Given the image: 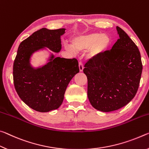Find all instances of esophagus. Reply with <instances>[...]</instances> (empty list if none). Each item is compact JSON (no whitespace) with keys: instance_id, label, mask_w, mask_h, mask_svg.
Wrapping results in <instances>:
<instances>
[{"instance_id":"obj_1","label":"esophagus","mask_w":149,"mask_h":149,"mask_svg":"<svg viewBox=\"0 0 149 149\" xmlns=\"http://www.w3.org/2000/svg\"><path fill=\"white\" fill-rule=\"evenodd\" d=\"M79 70L80 72H82L83 71V69H84V65L82 64V62H80L79 64Z\"/></svg>"}]
</instances>
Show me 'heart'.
<instances>
[{
  "mask_svg": "<svg viewBox=\"0 0 149 149\" xmlns=\"http://www.w3.org/2000/svg\"><path fill=\"white\" fill-rule=\"evenodd\" d=\"M72 46L65 43V49L71 53L85 52L87 57L94 59L104 54L111 45V40L107 34L91 33L79 35L72 38Z\"/></svg>",
  "mask_w": 149,
  "mask_h": 149,
  "instance_id": "b5f03b06",
  "label": "heart"
}]
</instances>
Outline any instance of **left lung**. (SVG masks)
Masks as SVG:
<instances>
[{
  "instance_id": "left-lung-1",
  "label": "left lung",
  "mask_w": 149,
  "mask_h": 149,
  "mask_svg": "<svg viewBox=\"0 0 149 149\" xmlns=\"http://www.w3.org/2000/svg\"><path fill=\"white\" fill-rule=\"evenodd\" d=\"M119 39L100 57L86 63L88 97L97 110L109 112L127 104L137 92L143 65L137 46L119 27Z\"/></svg>"
}]
</instances>
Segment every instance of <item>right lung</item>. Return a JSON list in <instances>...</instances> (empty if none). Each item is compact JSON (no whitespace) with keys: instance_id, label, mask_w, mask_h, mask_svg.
I'll return each mask as SVG.
<instances>
[{"instance_id":"add662e5","label":"right lung","mask_w":149,"mask_h":149,"mask_svg":"<svg viewBox=\"0 0 149 149\" xmlns=\"http://www.w3.org/2000/svg\"><path fill=\"white\" fill-rule=\"evenodd\" d=\"M65 28H41L22 41L14 62L13 79L17 94L24 103L34 110L48 112L62 104L68 84L79 72L76 58L55 57L51 53L48 62L33 67L30 60L34 53L49 49L58 53L61 49V36Z\"/></svg>"}]
</instances>
